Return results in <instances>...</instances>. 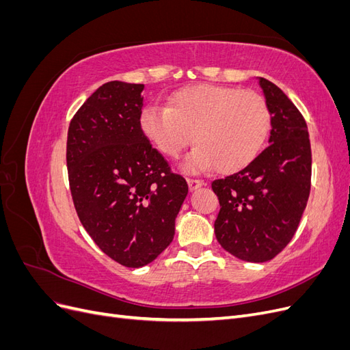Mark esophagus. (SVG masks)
<instances>
[{
  "label": "esophagus",
  "instance_id": "1",
  "mask_svg": "<svg viewBox=\"0 0 350 350\" xmlns=\"http://www.w3.org/2000/svg\"><path fill=\"white\" fill-rule=\"evenodd\" d=\"M187 183H188V187H189V191H194V189L204 185L203 181H200V179H194V178H188Z\"/></svg>",
  "mask_w": 350,
  "mask_h": 350
}]
</instances>
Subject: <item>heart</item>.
<instances>
[{"label": "heart", "mask_w": 350, "mask_h": 350, "mask_svg": "<svg viewBox=\"0 0 350 350\" xmlns=\"http://www.w3.org/2000/svg\"><path fill=\"white\" fill-rule=\"evenodd\" d=\"M140 129L156 149L175 157L193 147L185 171L213 166L220 172L248 165L262 149L270 131V109L256 92L196 84L178 90L167 107L149 105L140 113Z\"/></svg>", "instance_id": "1"}]
</instances>
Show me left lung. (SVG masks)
Returning a JSON list of instances; mask_svg holds the SVG:
<instances>
[{"label": "left lung", "instance_id": "1", "mask_svg": "<svg viewBox=\"0 0 350 350\" xmlns=\"http://www.w3.org/2000/svg\"><path fill=\"white\" fill-rule=\"evenodd\" d=\"M271 115L269 146L241 171L211 183L220 211L219 243L232 256L264 262L288 245L311 189V144L304 116L282 89L258 77Z\"/></svg>", "mask_w": 350, "mask_h": 350}]
</instances>
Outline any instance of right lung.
Segmentation results:
<instances>
[{
  "label": "right lung",
  "mask_w": 350,
  "mask_h": 350,
  "mask_svg": "<svg viewBox=\"0 0 350 350\" xmlns=\"http://www.w3.org/2000/svg\"><path fill=\"white\" fill-rule=\"evenodd\" d=\"M144 84L108 81L70 122L67 167L84 229L125 267L152 262L175 235L188 194L140 129Z\"/></svg>",
  "instance_id": "right-lung-1"
}]
</instances>
